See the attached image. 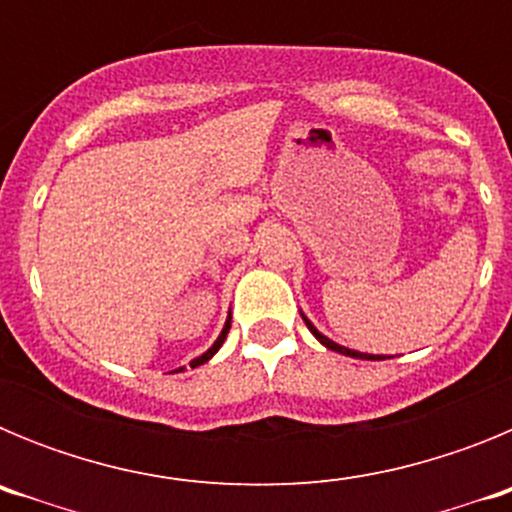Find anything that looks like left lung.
Here are the masks:
<instances>
[{"instance_id":"left-lung-1","label":"left lung","mask_w":512,"mask_h":512,"mask_svg":"<svg viewBox=\"0 0 512 512\" xmlns=\"http://www.w3.org/2000/svg\"><path fill=\"white\" fill-rule=\"evenodd\" d=\"M302 320H305V325L307 328L312 330V336L318 338L320 343H323L325 348H330V351H338V354H343V356H354V359H369V361H379V359H384V356H372V354H359V351H351V348H343V346H338V343H333L330 341V338H325L323 333H318V330H315V325L310 323V320L305 318V315H302Z\"/></svg>"}]
</instances>
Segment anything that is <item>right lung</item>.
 Segmentation results:
<instances>
[{
    "mask_svg": "<svg viewBox=\"0 0 512 512\" xmlns=\"http://www.w3.org/2000/svg\"><path fill=\"white\" fill-rule=\"evenodd\" d=\"M228 328H230V318H228V323H225L223 333H220V336H217V341H215V343H212V348H210V351H205V354H202V356H200V359H194V361H192V364H189V366H192V369H194V366H200V364H205V361H207V359H212V356H215V351H217V348H220V346H223L225 336H228Z\"/></svg>",
    "mask_w": 512,
    "mask_h": 512,
    "instance_id": "1",
    "label": "right lung"
}]
</instances>
